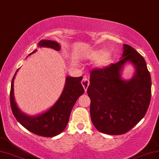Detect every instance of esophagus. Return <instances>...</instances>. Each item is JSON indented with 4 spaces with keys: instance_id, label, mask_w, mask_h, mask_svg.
<instances>
[{
    "instance_id": "1",
    "label": "esophagus",
    "mask_w": 159,
    "mask_h": 159,
    "mask_svg": "<svg viewBox=\"0 0 159 159\" xmlns=\"http://www.w3.org/2000/svg\"><path fill=\"white\" fill-rule=\"evenodd\" d=\"M82 84L83 87H84L85 92H86L87 90L88 87H89V80H88L85 76L83 77V80L82 81Z\"/></svg>"
}]
</instances>
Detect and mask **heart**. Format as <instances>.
I'll use <instances>...</instances> for the list:
<instances>
[{
    "label": "heart",
    "mask_w": 159,
    "mask_h": 159,
    "mask_svg": "<svg viewBox=\"0 0 159 159\" xmlns=\"http://www.w3.org/2000/svg\"><path fill=\"white\" fill-rule=\"evenodd\" d=\"M84 57L89 60L95 61V66L97 68H104L110 64L112 52L109 50H93L85 52Z\"/></svg>",
    "instance_id": "1"
}]
</instances>
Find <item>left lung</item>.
<instances>
[{
  "label": "left lung",
  "instance_id": "obj_1",
  "mask_svg": "<svg viewBox=\"0 0 159 159\" xmlns=\"http://www.w3.org/2000/svg\"><path fill=\"white\" fill-rule=\"evenodd\" d=\"M123 46L118 62L91 72L87 88L92 123L109 135L128 132L143 118L151 101V79L144 58L131 46ZM127 62L134 73L131 79L124 80L121 72Z\"/></svg>",
  "mask_w": 159,
  "mask_h": 159
}]
</instances>
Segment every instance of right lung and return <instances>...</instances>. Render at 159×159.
I'll return each instance as SVG.
<instances>
[{"instance_id":"obj_1","label":"right lung","mask_w":159,"mask_h":159,"mask_svg":"<svg viewBox=\"0 0 159 159\" xmlns=\"http://www.w3.org/2000/svg\"><path fill=\"white\" fill-rule=\"evenodd\" d=\"M38 46L40 48H52L57 51L61 49L60 44L52 40H42L38 43ZM36 51L37 50L33 51L28 56ZM19 69L17 70L12 80L10 94L11 109L17 121L30 132L38 136L53 137L61 134L67 125L70 113L75 102L84 92L81 84L82 77H66L64 89L57 102L43 113L30 116L22 111L15 100L14 80Z\"/></svg>"}]
</instances>
